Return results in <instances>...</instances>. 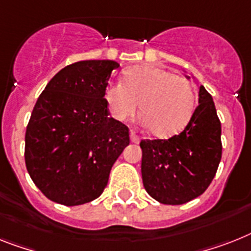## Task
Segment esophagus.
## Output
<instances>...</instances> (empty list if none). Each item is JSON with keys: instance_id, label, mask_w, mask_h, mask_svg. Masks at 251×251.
<instances>
[{"instance_id": "esophagus-1", "label": "esophagus", "mask_w": 251, "mask_h": 251, "mask_svg": "<svg viewBox=\"0 0 251 251\" xmlns=\"http://www.w3.org/2000/svg\"><path fill=\"white\" fill-rule=\"evenodd\" d=\"M129 138H130V142H133V144H138V142H140V140H141L138 136H136V133H134L133 130H130Z\"/></svg>"}]
</instances>
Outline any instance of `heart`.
<instances>
[{
  "label": "heart",
  "instance_id": "heart-1",
  "mask_svg": "<svg viewBox=\"0 0 251 251\" xmlns=\"http://www.w3.org/2000/svg\"><path fill=\"white\" fill-rule=\"evenodd\" d=\"M107 110L118 122L138 110L141 123L156 137L179 133L195 110L196 95L191 82L160 66L145 64L124 73L121 83L110 84L103 95Z\"/></svg>",
  "mask_w": 251,
  "mask_h": 251
}]
</instances>
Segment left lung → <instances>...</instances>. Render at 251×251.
Wrapping results in <instances>:
<instances>
[{"mask_svg": "<svg viewBox=\"0 0 251 251\" xmlns=\"http://www.w3.org/2000/svg\"><path fill=\"white\" fill-rule=\"evenodd\" d=\"M140 146L142 182L151 198L181 205L201 195L222 158L221 122L210 93L200 86L198 107L181 133L168 140H142Z\"/></svg>", "mask_w": 251, "mask_h": 251, "instance_id": "8db88e82", "label": "left lung"}]
</instances>
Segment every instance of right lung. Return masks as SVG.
Here are the masks:
<instances>
[{
	"mask_svg": "<svg viewBox=\"0 0 251 251\" xmlns=\"http://www.w3.org/2000/svg\"><path fill=\"white\" fill-rule=\"evenodd\" d=\"M117 68L113 60L78 61L55 74L39 95L25 132V165L52 201L74 206L99 198L129 145L128 128L109 118L103 99Z\"/></svg>",
	"mask_w": 251,
	"mask_h": 251,
	"instance_id": "obj_1",
	"label": "right lung"
}]
</instances>
